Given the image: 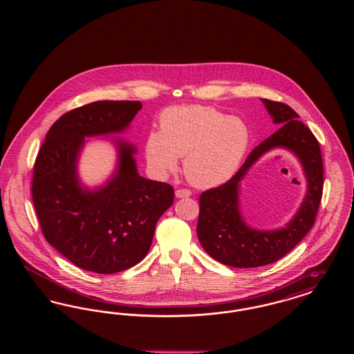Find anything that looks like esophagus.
I'll return each instance as SVG.
<instances>
[{
  "label": "esophagus",
  "instance_id": "obj_1",
  "mask_svg": "<svg viewBox=\"0 0 354 354\" xmlns=\"http://www.w3.org/2000/svg\"><path fill=\"white\" fill-rule=\"evenodd\" d=\"M175 196H176L178 199H180V198H189V196H191V191H189V189H185V188L176 189V191H175Z\"/></svg>",
  "mask_w": 354,
  "mask_h": 354
}]
</instances>
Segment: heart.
<instances>
[{
    "instance_id": "b5f03b06",
    "label": "heart",
    "mask_w": 354,
    "mask_h": 354,
    "mask_svg": "<svg viewBox=\"0 0 354 354\" xmlns=\"http://www.w3.org/2000/svg\"><path fill=\"white\" fill-rule=\"evenodd\" d=\"M159 126L160 131H151L145 143L149 165L167 174L185 156V176L201 188L230 180L251 143L250 127L243 119L211 106H172L160 114Z\"/></svg>"
}]
</instances>
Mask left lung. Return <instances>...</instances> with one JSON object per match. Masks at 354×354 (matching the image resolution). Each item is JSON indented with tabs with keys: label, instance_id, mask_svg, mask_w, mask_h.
I'll return each instance as SVG.
<instances>
[{
	"label": "left lung",
	"instance_id": "obj_1",
	"mask_svg": "<svg viewBox=\"0 0 354 354\" xmlns=\"http://www.w3.org/2000/svg\"><path fill=\"white\" fill-rule=\"evenodd\" d=\"M263 103L280 129L248 155L227 183L207 189L199 199L196 234L204 251L221 264L235 268L263 267L292 251L313 227L322 196L324 167L316 136L286 103L270 100H263ZM273 148H286L299 158L308 189L302 207L286 227L259 232L251 229L239 214L238 188L252 163Z\"/></svg>",
	"mask_w": 354,
	"mask_h": 354
}]
</instances>
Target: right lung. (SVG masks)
Instances as JSON below:
<instances>
[{"instance_id":"right-lung-1","label":"right lung","mask_w":354,"mask_h":354,"mask_svg":"<svg viewBox=\"0 0 354 354\" xmlns=\"http://www.w3.org/2000/svg\"><path fill=\"white\" fill-rule=\"evenodd\" d=\"M139 101H98L53 123L34 163L32 196L42 234L74 266L95 273L129 270L145 259L155 225L174 203V188L142 178L133 145L117 139L118 166L94 191L84 188L77 162L86 136L124 131Z\"/></svg>"}]
</instances>
